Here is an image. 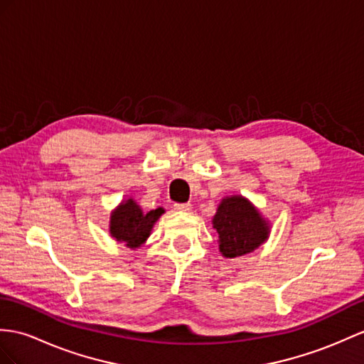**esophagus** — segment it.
<instances>
[{
	"mask_svg": "<svg viewBox=\"0 0 364 364\" xmlns=\"http://www.w3.org/2000/svg\"><path fill=\"white\" fill-rule=\"evenodd\" d=\"M174 210H177V211H190L191 203H174Z\"/></svg>",
	"mask_w": 364,
	"mask_h": 364,
	"instance_id": "obj_1",
	"label": "esophagus"
}]
</instances>
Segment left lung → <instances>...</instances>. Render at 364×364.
Masks as SVG:
<instances>
[{
	"instance_id": "1",
	"label": "left lung",
	"mask_w": 364,
	"mask_h": 364,
	"mask_svg": "<svg viewBox=\"0 0 364 364\" xmlns=\"http://www.w3.org/2000/svg\"><path fill=\"white\" fill-rule=\"evenodd\" d=\"M211 223L219 236V252L225 258L253 252L267 241L270 233L269 220L242 196H227L220 200Z\"/></svg>"
}]
</instances>
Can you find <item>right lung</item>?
<instances>
[{"instance_id": "1", "label": "right lung", "mask_w": 364, "mask_h": 364, "mask_svg": "<svg viewBox=\"0 0 364 364\" xmlns=\"http://www.w3.org/2000/svg\"><path fill=\"white\" fill-rule=\"evenodd\" d=\"M164 213L165 210L161 207L144 213L134 199H127L111 213L109 233L115 241L123 242L129 249H137L151 235L154 224Z\"/></svg>"}]
</instances>
